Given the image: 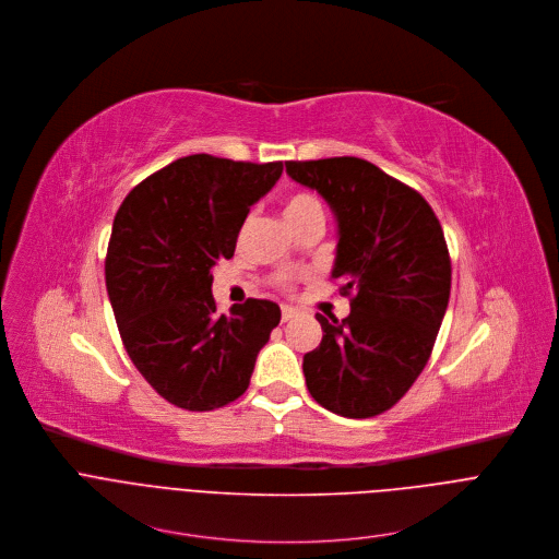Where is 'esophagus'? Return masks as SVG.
Masks as SVG:
<instances>
[{
	"instance_id": "34e87169",
	"label": "esophagus",
	"mask_w": 559,
	"mask_h": 559,
	"mask_svg": "<svg viewBox=\"0 0 559 559\" xmlns=\"http://www.w3.org/2000/svg\"><path fill=\"white\" fill-rule=\"evenodd\" d=\"M297 314H299L297 308H293V306H282V321H290V319H295Z\"/></svg>"
}]
</instances>
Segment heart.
<instances>
[{"label": "heart", "mask_w": 559, "mask_h": 559, "mask_svg": "<svg viewBox=\"0 0 559 559\" xmlns=\"http://www.w3.org/2000/svg\"><path fill=\"white\" fill-rule=\"evenodd\" d=\"M282 213H284L286 225L290 227V225H295V222H299V219H304V217H308V215L321 213V204H319V200H317L312 193H295V195H290V198L284 202ZM321 215H323V213H321Z\"/></svg>", "instance_id": "obj_1"}]
</instances>
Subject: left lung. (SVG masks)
Segmentation results:
<instances>
[{
  "mask_svg": "<svg viewBox=\"0 0 559 559\" xmlns=\"http://www.w3.org/2000/svg\"><path fill=\"white\" fill-rule=\"evenodd\" d=\"M337 222L332 277L355 293L346 319L317 314L323 337L304 355L312 399L340 416L390 409L423 372L450 304L452 262L420 193L355 158L286 163Z\"/></svg>",
  "mask_w": 559,
  "mask_h": 559,
  "instance_id": "left-lung-1",
  "label": "left lung"
}]
</instances>
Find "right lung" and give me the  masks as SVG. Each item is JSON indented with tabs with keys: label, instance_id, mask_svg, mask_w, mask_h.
<instances>
[{
	"label": "right lung",
	"instance_id": "right-lung-1",
	"mask_svg": "<svg viewBox=\"0 0 559 559\" xmlns=\"http://www.w3.org/2000/svg\"><path fill=\"white\" fill-rule=\"evenodd\" d=\"M282 169L185 156L134 187L117 211L105 286L121 340L145 381L182 409L209 412L242 396L280 323L269 299L219 314L211 271L234 258L251 206Z\"/></svg>",
	"mask_w": 559,
	"mask_h": 559
}]
</instances>
